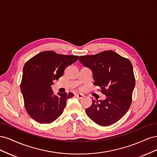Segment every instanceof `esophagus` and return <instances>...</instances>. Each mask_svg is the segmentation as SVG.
<instances>
[{"label":"esophagus","instance_id":"obj_1","mask_svg":"<svg viewBox=\"0 0 157 157\" xmlns=\"http://www.w3.org/2000/svg\"><path fill=\"white\" fill-rule=\"evenodd\" d=\"M75 96L77 97V98H78V99H82L84 97V95H82L81 94H75Z\"/></svg>","mask_w":157,"mask_h":157}]
</instances>
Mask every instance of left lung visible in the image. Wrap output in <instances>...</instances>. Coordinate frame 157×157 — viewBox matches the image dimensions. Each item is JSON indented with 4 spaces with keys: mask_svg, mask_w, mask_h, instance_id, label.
<instances>
[{
    "mask_svg": "<svg viewBox=\"0 0 157 157\" xmlns=\"http://www.w3.org/2000/svg\"><path fill=\"white\" fill-rule=\"evenodd\" d=\"M79 61L92 69L94 84L106 96L104 100H92V105L85 110L86 115L100 126L115 124L132 103L136 80L130 61L112 50L80 56Z\"/></svg>",
    "mask_w": 157,
    "mask_h": 157,
    "instance_id": "1",
    "label": "left lung"
}]
</instances>
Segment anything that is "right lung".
<instances>
[{
  "label": "right lung",
  "instance_id": "right-lung-1",
  "mask_svg": "<svg viewBox=\"0 0 157 157\" xmlns=\"http://www.w3.org/2000/svg\"><path fill=\"white\" fill-rule=\"evenodd\" d=\"M78 59V56L44 51L25 63L20 88L26 111L33 120L40 124H50L63 113L67 99L74 94L55 95L51 86L53 80L62 77L65 68Z\"/></svg>",
  "mask_w": 157,
  "mask_h": 157
}]
</instances>
